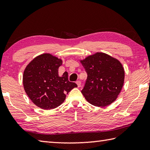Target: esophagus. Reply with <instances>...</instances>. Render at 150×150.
I'll return each mask as SVG.
<instances>
[{"mask_svg": "<svg viewBox=\"0 0 150 150\" xmlns=\"http://www.w3.org/2000/svg\"><path fill=\"white\" fill-rule=\"evenodd\" d=\"M76 83H77L78 87H80L81 85V82L80 81H77V82H76Z\"/></svg>", "mask_w": 150, "mask_h": 150, "instance_id": "34e87169", "label": "esophagus"}]
</instances>
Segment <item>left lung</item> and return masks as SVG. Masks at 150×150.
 I'll list each match as a JSON object with an SVG mask.
<instances>
[{"instance_id":"1","label":"left lung","mask_w":150,"mask_h":150,"mask_svg":"<svg viewBox=\"0 0 150 150\" xmlns=\"http://www.w3.org/2000/svg\"><path fill=\"white\" fill-rule=\"evenodd\" d=\"M87 79L81 92L90 103L105 107L116 100L124 81V69L120 62L98 52L81 61Z\"/></svg>"}]
</instances>
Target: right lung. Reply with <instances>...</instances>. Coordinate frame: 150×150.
<instances>
[{
  "instance_id": "right-lung-1",
  "label": "right lung",
  "mask_w": 150,
  "mask_h": 150,
  "mask_svg": "<svg viewBox=\"0 0 150 150\" xmlns=\"http://www.w3.org/2000/svg\"><path fill=\"white\" fill-rule=\"evenodd\" d=\"M62 61L50 54H43L32 60L23 73V86L32 101L43 109L49 110L59 106L73 88L75 83L68 81L67 72L62 77L58 68Z\"/></svg>"
}]
</instances>
